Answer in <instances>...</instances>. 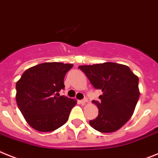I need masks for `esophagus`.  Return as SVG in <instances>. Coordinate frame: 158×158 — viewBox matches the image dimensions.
Listing matches in <instances>:
<instances>
[{"instance_id":"1","label":"esophagus","mask_w":158,"mask_h":158,"mask_svg":"<svg viewBox=\"0 0 158 158\" xmlns=\"http://www.w3.org/2000/svg\"><path fill=\"white\" fill-rule=\"evenodd\" d=\"M79 104H85L87 102V99H81V100H79Z\"/></svg>"}]
</instances>
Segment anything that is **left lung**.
<instances>
[{
	"mask_svg": "<svg viewBox=\"0 0 158 158\" xmlns=\"http://www.w3.org/2000/svg\"><path fill=\"white\" fill-rule=\"evenodd\" d=\"M95 89L100 101L93 100L99 114L89 124L95 130L112 132L120 129L132 116L140 96L138 77L125 65L115 63L79 66Z\"/></svg>",
	"mask_w": 158,
	"mask_h": 158,
	"instance_id": "1",
	"label": "left lung"
}]
</instances>
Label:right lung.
<instances>
[{"label":"right lung","mask_w":158,"mask_h":158,"mask_svg":"<svg viewBox=\"0 0 158 158\" xmlns=\"http://www.w3.org/2000/svg\"><path fill=\"white\" fill-rule=\"evenodd\" d=\"M72 67L56 62L41 63L27 69L17 82V104L35 130L52 132L68 120L76 100L59 96V92L64 89V77Z\"/></svg>","instance_id":"obj_1"}]
</instances>
